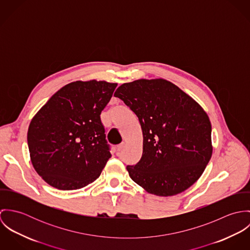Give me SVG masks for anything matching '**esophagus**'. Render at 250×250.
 I'll list each match as a JSON object with an SVG mask.
<instances>
[{
	"instance_id": "1",
	"label": "esophagus",
	"mask_w": 250,
	"mask_h": 250,
	"mask_svg": "<svg viewBox=\"0 0 250 250\" xmlns=\"http://www.w3.org/2000/svg\"><path fill=\"white\" fill-rule=\"evenodd\" d=\"M125 147V143H121V144H119V145H117L116 146V153H119L120 151H122V149Z\"/></svg>"
}]
</instances>
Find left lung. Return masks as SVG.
<instances>
[{"label": "left lung", "instance_id": "1", "mask_svg": "<svg viewBox=\"0 0 250 250\" xmlns=\"http://www.w3.org/2000/svg\"><path fill=\"white\" fill-rule=\"evenodd\" d=\"M114 96L137 114L143 130L142 159L127 167L134 182L151 194L172 196L200 178L213 153L203 107L165 79L125 83Z\"/></svg>", "mask_w": 250, "mask_h": 250}]
</instances>
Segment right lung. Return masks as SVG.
I'll list each match as a JSON object with an SVG mask.
<instances>
[{
  "label": "right lung",
  "mask_w": 250,
  "mask_h": 250,
  "mask_svg": "<svg viewBox=\"0 0 250 250\" xmlns=\"http://www.w3.org/2000/svg\"><path fill=\"white\" fill-rule=\"evenodd\" d=\"M116 86L106 81L73 82L33 117L27 138L30 157L48 185L72 190L100 176L111 157L100 114Z\"/></svg>",
  "instance_id": "obj_1"
}]
</instances>
